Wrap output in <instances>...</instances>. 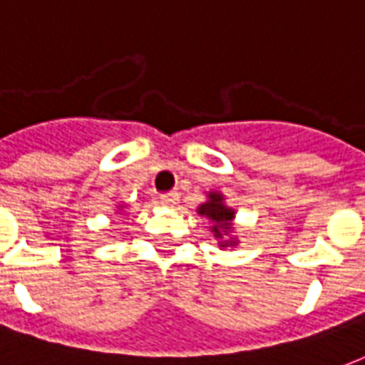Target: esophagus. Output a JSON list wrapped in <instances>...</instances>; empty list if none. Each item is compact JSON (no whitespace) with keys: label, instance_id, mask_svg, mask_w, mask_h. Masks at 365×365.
<instances>
[{"label":"esophagus","instance_id":"34e87169","mask_svg":"<svg viewBox=\"0 0 365 365\" xmlns=\"http://www.w3.org/2000/svg\"><path fill=\"white\" fill-rule=\"evenodd\" d=\"M160 203L164 207H174L178 203V193H162L160 195Z\"/></svg>","mask_w":365,"mask_h":365}]
</instances>
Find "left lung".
<instances>
[{"label":"left lung","instance_id":"1","mask_svg":"<svg viewBox=\"0 0 365 365\" xmlns=\"http://www.w3.org/2000/svg\"><path fill=\"white\" fill-rule=\"evenodd\" d=\"M197 213L207 217L211 221V232L215 238H219V246H237V238H227L232 232V221H235V211L225 205V197L217 191L207 193V201L197 207Z\"/></svg>","mask_w":365,"mask_h":365}]
</instances>
